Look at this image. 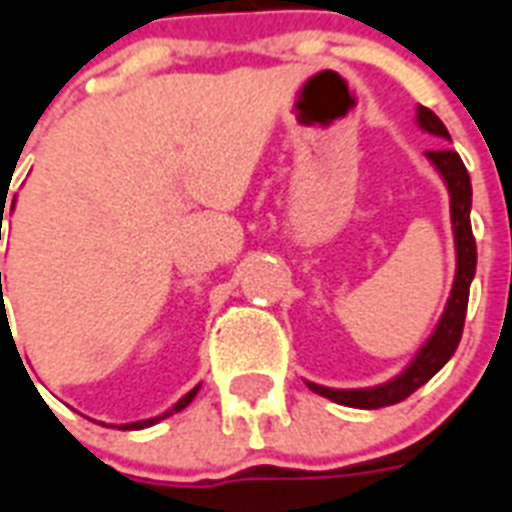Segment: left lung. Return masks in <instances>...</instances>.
Instances as JSON below:
<instances>
[{
    "label": "left lung",
    "instance_id": "8db88e82",
    "mask_svg": "<svg viewBox=\"0 0 512 512\" xmlns=\"http://www.w3.org/2000/svg\"><path fill=\"white\" fill-rule=\"evenodd\" d=\"M417 124L420 130L430 132L441 140L449 138V130L430 108L417 106ZM430 164L436 167L438 175L444 177L446 191H449V204H452V231H454V249H457V271H454L452 295L446 300V308L438 319L433 335L425 340L412 364L404 372L396 374L393 380L374 385V388H324L316 382H308V388L319 396L335 401L342 406H356V409H380V406L398 404L409 398L417 388H422L441 366L454 356V350L460 345L462 327H465V313H468L470 281L476 276V239L470 228V204H473V188H470V175L462 164L460 154L452 148H436L425 154Z\"/></svg>",
    "mask_w": 512,
    "mask_h": 512
}]
</instances>
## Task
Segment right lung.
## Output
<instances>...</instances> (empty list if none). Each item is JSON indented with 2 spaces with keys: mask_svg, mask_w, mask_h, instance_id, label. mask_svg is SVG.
Listing matches in <instances>:
<instances>
[{
  "mask_svg": "<svg viewBox=\"0 0 512 512\" xmlns=\"http://www.w3.org/2000/svg\"><path fill=\"white\" fill-rule=\"evenodd\" d=\"M12 204H15V201H12ZM0 292H2V271H0ZM2 313H4V308H2ZM199 388H201V385H196V388H193V390H188V393H185V396L180 398V401H177V404L172 406V409H167V412L159 414V417H151V420H140V422H127V425H116V428H119V430L151 428V425H156V422L164 420V417H170V414H175V412H180V409H185V406H188L193 401V396L199 393Z\"/></svg>",
  "mask_w": 512,
  "mask_h": 512,
  "instance_id": "obj_1",
  "label": "right lung"
}]
</instances>
